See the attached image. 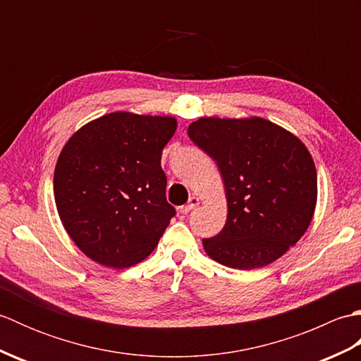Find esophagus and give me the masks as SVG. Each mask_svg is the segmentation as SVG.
I'll return each mask as SVG.
<instances>
[{
    "label": "esophagus",
    "instance_id": "esophagus-1",
    "mask_svg": "<svg viewBox=\"0 0 361 361\" xmlns=\"http://www.w3.org/2000/svg\"><path fill=\"white\" fill-rule=\"evenodd\" d=\"M198 203H200V202H198V198H197V197H192V198H190V200L188 202V204L181 206V208H178V211H180V214H189L190 211L197 208Z\"/></svg>",
    "mask_w": 361,
    "mask_h": 361
}]
</instances>
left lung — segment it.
Instances as JSON below:
<instances>
[{
    "label": "left lung",
    "instance_id": "obj_1",
    "mask_svg": "<svg viewBox=\"0 0 361 361\" xmlns=\"http://www.w3.org/2000/svg\"><path fill=\"white\" fill-rule=\"evenodd\" d=\"M188 135L216 161L226 190V224L203 239L208 256L235 270L279 259L315 211L317 169L307 147L262 118H200Z\"/></svg>",
    "mask_w": 361,
    "mask_h": 361
}]
</instances>
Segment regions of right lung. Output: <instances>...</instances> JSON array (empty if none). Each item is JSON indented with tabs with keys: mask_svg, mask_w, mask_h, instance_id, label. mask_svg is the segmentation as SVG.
Segmentation results:
<instances>
[{
	"mask_svg": "<svg viewBox=\"0 0 361 361\" xmlns=\"http://www.w3.org/2000/svg\"><path fill=\"white\" fill-rule=\"evenodd\" d=\"M175 130L173 118L119 111L65 144L54 173L56 206L73 242L97 264L122 270L141 262L171 224L161 153Z\"/></svg>",
	"mask_w": 361,
	"mask_h": 361,
	"instance_id": "add662e5",
	"label": "right lung"
}]
</instances>
